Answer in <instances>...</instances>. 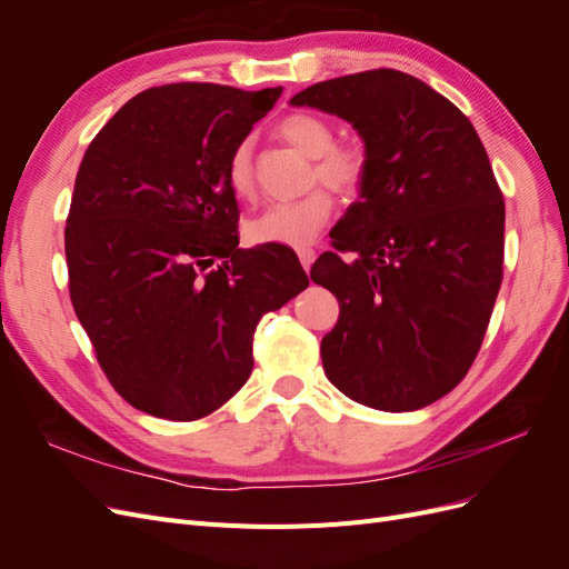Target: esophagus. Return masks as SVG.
I'll use <instances>...</instances> for the list:
<instances>
[{
	"label": "esophagus",
	"instance_id": "1",
	"mask_svg": "<svg viewBox=\"0 0 569 569\" xmlns=\"http://www.w3.org/2000/svg\"><path fill=\"white\" fill-rule=\"evenodd\" d=\"M299 261H301L303 270H311V266L316 261V251L313 249H299Z\"/></svg>",
	"mask_w": 569,
	"mask_h": 569
}]
</instances>
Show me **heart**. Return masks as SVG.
I'll use <instances>...</instances> for the list:
<instances>
[{"instance_id": "b5f03b06", "label": "heart", "mask_w": 569, "mask_h": 569, "mask_svg": "<svg viewBox=\"0 0 569 569\" xmlns=\"http://www.w3.org/2000/svg\"><path fill=\"white\" fill-rule=\"evenodd\" d=\"M278 132L287 144L313 159L311 180L327 184L339 194H353L366 180V153L356 147H335V130L322 118L311 113H291L280 120ZM230 192L249 201L256 194L251 168V144L239 142L228 161ZM335 201L325 189H311L301 199L274 203L261 216L247 222L251 244H282L291 249L308 247L330 220Z\"/></svg>"}]
</instances>
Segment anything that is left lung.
<instances>
[{
  "mask_svg": "<svg viewBox=\"0 0 569 569\" xmlns=\"http://www.w3.org/2000/svg\"><path fill=\"white\" fill-rule=\"evenodd\" d=\"M289 104L339 116L366 147L358 201L311 268L339 301L320 343L327 380L387 412L435 403L468 375L503 280L487 149L456 104L393 68L316 82Z\"/></svg>",
  "mask_w": 569,
  "mask_h": 569,
  "instance_id": "left-lung-1",
  "label": "left lung"
}]
</instances>
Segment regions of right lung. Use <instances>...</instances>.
<instances>
[{"label": "right lung", "instance_id": "1", "mask_svg": "<svg viewBox=\"0 0 569 569\" xmlns=\"http://www.w3.org/2000/svg\"><path fill=\"white\" fill-rule=\"evenodd\" d=\"M282 88L176 82L97 132L66 220L68 287L113 389L153 418L209 416L244 387L253 332L308 287L282 244L239 249L232 149Z\"/></svg>", "mask_w": 569, "mask_h": 569}]
</instances>
